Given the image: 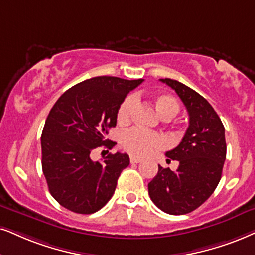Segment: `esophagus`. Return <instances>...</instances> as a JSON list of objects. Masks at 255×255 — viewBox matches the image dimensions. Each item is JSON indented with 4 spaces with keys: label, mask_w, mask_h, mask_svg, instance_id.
<instances>
[{
    "label": "esophagus",
    "mask_w": 255,
    "mask_h": 255,
    "mask_svg": "<svg viewBox=\"0 0 255 255\" xmlns=\"http://www.w3.org/2000/svg\"><path fill=\"white\" fill-rule=\"evenodd\" d=\"M141 161H142L141 157H137V156H134V155L130 156V162L131 163H138V162H141Z\"/></svg>",
    "instance_id": "34e87169"
}]
</instances>
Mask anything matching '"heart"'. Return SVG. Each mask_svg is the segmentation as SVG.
I'll return each instance as SVG.
<instances>
[{
	"instance_id": "1",
	"label": "heart",
	"mask_w": 255,
	"mask_h": 255,
	"mask_svg": "<svg viewBox=\"0 0 255 255\" xmlns=\"http://www.w3.org/2000/svg\"><path fill=\"white\" fill-rule=\"evenodd\" d=\"M154 105L159 114L165 120H169L179 114L180 105L175 98L168 94H156L153 96ZM135 98L127 96L119 106L117 120L119 125H127L131 120V113L135 107ZM121 146L126 151L134 156H144L153 150L165 146V138L154 131H148L141 128H133L122 135Z\"/></svg>"
}]
</instances>
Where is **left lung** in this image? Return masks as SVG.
Segmentation results:
<instances>
[{
  "mask_svg": "<svg viewBox=\"0 0 255 255\" xmlns=\"http://www.w3.org/2000/svg\"><path fill=\"white\" fill-rule=\"evenodd\" d=\"M181 99L189 126L178 147L166 156L179 161L175 172L159 166L148 183L151 201L165 213L182 215L200 207L213 194L226 160L225 127L213 107L199 93L172 79H160ZM169 160V161H170Z\"/></svg>",
  "mask_w": 255,
  "mask_h": 255,
  "instance_id": "1",
  "label": "left lung"
}]
</instances>
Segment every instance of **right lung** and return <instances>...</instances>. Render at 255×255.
<instances>
[{"instance_id":"right-lung-1","label":"right lung","mask_w":255,"mask_h":255,"mask_svg":"<svg viewBox=\"0 0 255 255\" xmlns=\"http://www.w3.org/2000/svg\"><path fill=\"white\" fill-rule=\"evenodd\" d=\"M142 81L92 77L64 92L50 109L41 136L42 170L50 194L64 208L92 214L114 194L129 156L118 151L99 162L90 153L114 147L106 135L117 126L119 106Z\"/></svg>"}]
</instances>
